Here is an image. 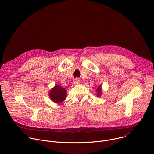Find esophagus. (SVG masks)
Returning <instances> with one entry per match:
<instances>
[{"label":"esophagus","instance_id":"1","mask_svg":"<svg viewBox=\"0 0 154 154\" xmlns=\"http://www.w3.org/2000/svg\"><path fill=\"white\" fill-rule=\"evenodd\" d=\"M80 83V80L78 78H75L74 80V84H78Z\"/></svg>","mask_w":154,"mask_h":154}]
</instances>
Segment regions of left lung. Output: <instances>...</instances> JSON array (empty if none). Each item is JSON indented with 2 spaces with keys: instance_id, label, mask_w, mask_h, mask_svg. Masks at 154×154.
I'll use <instances>...</instances> for the list:
<instances>
[{
  "instance_id": "8db88e82",
  "label": "left lung",
  "mask_w": 154,
  "mask_h": 154,
  "mask_svg": "<svg viewBox=\"0 0 154 154\" xmlns=\"http://www.w3.org/2000/svg\"><path fill=\"white\" fill-rule=\"evenodd\" d=\"M101 86H98V87L97 88V89H96V91L97 92V96H100L101 94Z\"/></svg>"
}]
</instances>
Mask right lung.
Segmentation results:
<instances>
[{
	"mask_svg": "<svg viewBox=\"0 0 154 154\" xmlns=\"http://www.w3.org/2000/svg\"><path fill=\"white\" fill-rule=\"evenodd\" d=\"M49 97L53 101L57 103H60L66 98V91L60 86H56L49 92Z\"/></svg>",
	"mask_w": 154,
	"mask_h": 154,
	"instance_id": "1",
	"label": "right lung"
}]
</instances>
